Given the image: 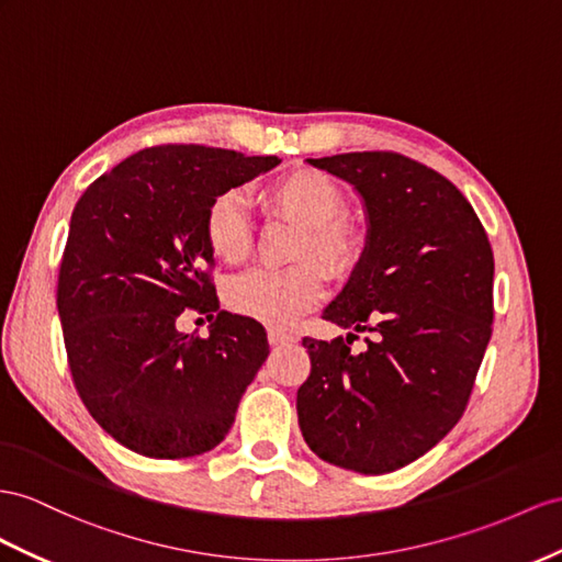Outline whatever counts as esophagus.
<instances>
[{"mask_svg": "<svg viewBox=\"0 0 562 562\" xmlns=\"http://www.w3.org/2000/svg\"><path fill=\"white\" fill-rule=\"evenodd\" d=\"M268 341L270 347H284V344H294L296 335L284 333V329H268Z\"/></svg>", "mask_w": 562, "mask_h": 562, "instance_id": "esophagus-1", "label": "esophagus"}]
</instances>
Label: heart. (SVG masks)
<instances>
[{
  "label": "heart",
  "mask_w": 562,
  "mask_h": 562,
  "mask_svg": "<svg viewBox=\"0 0 562 562\" xmlns=\"http://www.w3.org/2000/svg\"><path fill=\"white\" fill-rule=\"evenodd\" d=\"M268 218L292 221L304 227L294 261L284 270L258 268L227 284V306L270 327L292 325L325 296V270L349 280L366 256V235L344 211L349 206L344 187L315 168H292L270 180L261 192ZM204 237L221 261L237 266L254 251V225L237 192L215 194L204 215Z\"/></svg>",
  "instance_id": "1"
}]
</instances>
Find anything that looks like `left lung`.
Returning a JSON list of instances; mask_svg holds the SVG:
<instances>
[{
    "instance_id": "8db88e82",
    "label": "left lung",
    "mask_w": 562,
    "mask_h": 562,
    "mask_svg": "<svg viewBox=\"0 0 562 562\" xmlns=\"http://www.w3.org/2000/svg\"><path fill=\"white\" fill-rule=\"evenodd\" d=\"M351 182L370 218L351 282L323 318L351 329L304 337L311 375L296 392L311 451L344 470L394 472L465 413L494 321V251L470 201L396 151L308 158ZM358 331L369 349L350 351Z\"/></svg>"
}]
</instances>
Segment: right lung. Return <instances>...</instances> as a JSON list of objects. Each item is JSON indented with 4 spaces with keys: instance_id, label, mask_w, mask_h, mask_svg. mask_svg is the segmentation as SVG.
<instances>
[{
    "instance_id": "add662e5",
    "label": "right lung",
    "mask_w": 562,
    "mask_h": 562,
    "mask_svg": "<svg viewBox=\"0 0 562 562\" xmlns=\"http://www.w3.org/2000/svg\"><path fill=\"white\" fill-rule=\"evenodd\" d=\"M278 164L158 144L78 199L56 282L68 368L85 408L131 451H211L266 363L263 325L218 308L204 215L215 194ZM184 310L214 318L206 338L177 333Z\"/></svg>"
}]
</instances>
